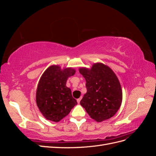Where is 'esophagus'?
<instances>
[{"label": "esophagus", "mask_w": 156, "mask_h": 156, "mask_svg": "<svg viewBox=\"0 0 156 156\" xmlns=\"http://www.w3.org/2000/svg\"><path fill=\"white\" fill-rule=\"evenodd\" d=\"M81 99H82V97H81V98H78V99H77V103H80V101H81Z\"/></svg>", "instance_id": "1"}]
</instances>
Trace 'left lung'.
Here are the masks:
<instances>
[{
	"label": "left lung",
	"instance_id": "left-lung-1",
	"mask_svg": "<svg viewBox=\"0 0 156 156\" xmlns=\"http://www.w3.org/2000/svg\"><path fill=\"white\" fill-rule=\"evenodd\" d=\"M86 80L87 93L80 104L96 122L114 116L122 104V91L114 72L102 63L94 64L90 69L79 68Z\"/></svg>",
	"mask_w": 156,
	"mask_h": 156
}]
</instances>
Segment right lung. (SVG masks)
Here are the masks:
<instances>
[{"label":"right lung","mask_w":156,"mask_h":156,"mask_svg":"<svg viewBox=\"0 0 156 156\" xmlns=\"http://www.w3.org/2000/svg\"><path fill=\"white\" fill-rule=\"evenodd\" d=\"M75 70L72 68L61 69L53 65L42 74L36 90V104L47 120L57 122L66 116L77 102L66 87L69 77Z\"/></svg>","instance_id":"obj_1"}]
</instances>
